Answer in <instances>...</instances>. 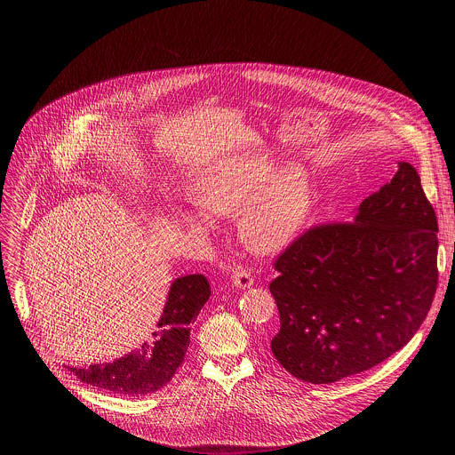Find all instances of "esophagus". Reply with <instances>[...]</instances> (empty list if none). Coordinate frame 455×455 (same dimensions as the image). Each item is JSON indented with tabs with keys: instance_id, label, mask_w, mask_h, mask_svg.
<instances>
[{
	"instance_id": "esophagus-1",
	"label": "esophagus",
	"mask_w": 455,
	"mask_h": 455,
	"mask_svg": "<svg viewBox=\"0 0 455 455\" xmlns=\"http://www.w3.org/2000/svg\"><path fill=\"white\" fill-rule=\"evenodd\" d=\"M232 283L237 288H250L253 284V277H251V274L246 268L237 267L234 270V274H232Z\"/></svg>"
}]
</instances>
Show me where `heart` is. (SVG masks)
<instances>
[{
	"instance_id": "1",
	"label": "heart",
	"mask_w": 455,
	"mask_h": 455,
	"mask_svg": "<svg viewBox=\"0 0 455 455\" xmlns=\"http://www.w3.org/2000/svg\"><path fill=\"white\" fill-rule=\"evenodd\" d=\"M194 200L216 216L237 212L239 239L255 251L272 253L302 230L313 207V190L300 167L277 169L270 153L255 151L209 169L194 190ZM185 221L196 230L212 228V220L202 211L187 212Z\"/></svg>"
}]
</instances>
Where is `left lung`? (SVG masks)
I'll use <instances>...</instances> for the list:
<instances>
[{"label": "left lung", "mask_w": 455, "mask_h": 455, "mask_svg": "<svg viewBox=\"0 0 455 455\" xmlns=\"http://www.w3.org/2000/svg\"><path fill=\"white\" fill-rule=\"evenodd\" d=\"M274 268L272 353L295 378L335 383L400 351L437 288V218L416 167L398 162L353 221L309 227Z\"/></svg>", "instance_id": "1"}]
</instances>
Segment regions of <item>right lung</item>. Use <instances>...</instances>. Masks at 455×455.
Instances as JSON below:
<instances>
[{
  "instance_id": "1",
  "label": "right lung",
  "mask_w": 455,
  "mask_h": 455,
  "mask_svg": "<svg viewBox=\"0 0 455 455\" xmlns=\"http://www.w3.org/2000/svg\"><path fill=\"white\" fill-rule=\"evenodd\" d=\"M211 297L205 275L192 274L172 283L164 315L148 342L129 355L90 367H68L83 383L120 396H146L167 385L188 347L190 323Z\"/></svg>"
}]
</instances>
